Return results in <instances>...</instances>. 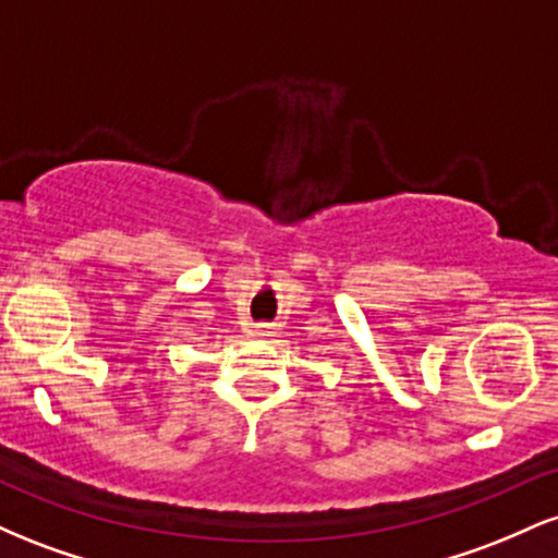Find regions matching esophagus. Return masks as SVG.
Masks as SVG:
<instances>
[{
  "mask_svg": "<svg viewBox=\"0 0 558 558\" xmlns=\"http://www.w3.org/2000/svg\"><path fill=\"white\" fill-rule=\"evenodd\" d=\"M254 336H267L265 325H257V328H254Z\"/></svg>",
  "mask_w": 558,
  "mask_h": 558,
  "instance_id": "obj_1",
  "label": "esophagus"
}]
</instances>
